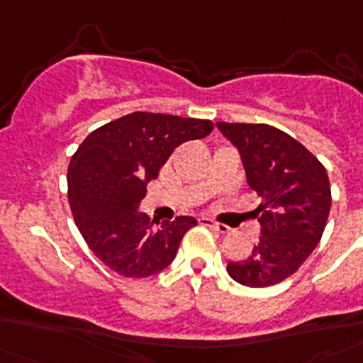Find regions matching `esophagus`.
I'll list each match as a JSON object with an SVG mask.
<instances>
[{
	"label": "esophagus",
	"mask_w": 363,
	"mask_h": 363,
	"mask_svg": "<svg viewBox=\"0 0 363 363\" xmlns=\"http://www.w3.org/2000/svg\"><path fill=\"white\" fill-rule=\"evenodd\" d=\"M199 224L205 228H211V230H215V232L222 233V235L230 232V228H228L226 224H220V222L213 220V218H207V216H201V218H199Z\"/></svg>",
	"instance_id": "esophagus-1"
}]
</instances>
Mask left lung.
Listing matches in <instances>:
<instances>
[{"mask_svg":"<svg viewBox=\"0 0 363 363\" xmlns=\"http://www.w3.org/2000/svg\"><path fill=\"white\" fill-rule=\"evenodd\" d=\"M216 125L239 148L248 186L262 198L254 211L262 224L259 242L247 259L230 262L228 273L245 286H273L299 269L324 233L332 207L326 167L269 124Z\"/></svg>","mask_w":363,"mask_h":363,"instance_id":"1","label":"left lung"}]
</instances>
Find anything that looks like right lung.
<instances>
[{
    "instance_id": "right-lung-1",
    "label": "right lung",
    "mask_w": 363,
    "mask_h": 363,
    "mask_svg": "<svg viewBox=\"0 0 363 363\" xmlns=\"http://www.w3.org/2000/svg\"><path fill=\"white\" fill-rule=\"evenodd\" d=\"M213 122L160 113H131L94 130L77 148L67 169V199L79 232L109 269L145 279L173 262L192 216L148 220L137 211L181 143L201 139Z\"/></svg>"
}]
</instances>
